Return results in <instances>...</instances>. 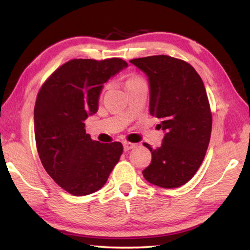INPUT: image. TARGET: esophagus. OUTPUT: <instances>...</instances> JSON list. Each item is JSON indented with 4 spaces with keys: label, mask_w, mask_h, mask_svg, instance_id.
I'll list each match as a JSON object with an SVG mask.
<instances>
[{
    "label": "esophagus",
    "mask_w": 250,
    "mask_h": 250,
    "mask_svg": "<svg viewBox=\"0 0 250 250\" xmlns=\"http://www.w3.org/2000/svg\"><path fill=\"white\" fill-rule=\"evenodd\" d=\"M122 145H124V150L125 151H129L131 149H134V147L137 146L135 143H131V142H128V141H125L124 143H122Z\"/></svg>",
    "instance_id": "34e87169"
}]
</instances>
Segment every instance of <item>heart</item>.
<instances>
[{"label":"heart","instance_id":"1","mask_svg":"<svg viewBox=\"0 0 250 250\" xmlns=\"http://www.w3.org/2000/svg\"><path fill=\"white\" fill-rule=\"evenodd\" d=\"M140 78H138V77H134V76H132V77H130L129 79H128V82H126V83H131V82H135V80H139Z\"/></svg>","mask_w":250,"mask_h":250}]
</instances>
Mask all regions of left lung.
Returning <instances> with one entry per match:
<instances>
[{"mask_svg":"<svg viewBox=\"0 0 250 250\" xmlns=\"http://www.w3.org/2000/svg\"><path fill=\"white\" fill-rule=\"evenodd\" d=\"M130 62L147 77L150 115L161 120L164 131L156 149L143 143L152 154L143 176L160 188H180L195 174L208 147L211 113L204 83L191 65L167 55Z\"/></svg>","mask_w":250,"mask_h":250,"instance_id":"1","label":"left lung"}]
</instances>
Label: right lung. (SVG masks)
Returning <instances> with one entry per match:
<instances>
[{"mask_svg": "<svg viewBox=\"0 0 250 250\" xmlns=\"http://www.w3.org/2000/svg\"><path fill=\"white\" fill-rule=\"evenodd\" d=\"M126 67L121 58L73 59L55 70L37 95L34 129L42 164L75 196L103 188L124 151L120 142L92 140L83 121L98 111L104 83Z\"/></svg>", "mask_w": 250, "mask_h": 250, "instance_id": "obj_1", "label": "right lung"}]
</instances>
